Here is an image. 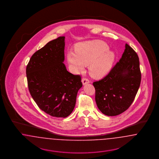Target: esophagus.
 <instances>
[{
	"instance_id": "34e87169",
	"label": "esophagus",
	"mask_w": 159,
	"mask_h": 159,
	"mask_svg": "<svg viewBox=\"0 0 159 159\" xmlns=\"http://www.w3.org/2000/svg\"><path fill=\"white\" fill-rule=\"evenodd\" d=\"M82 82L83 85L90 83V80H88L87 78H83L82 80Z\"/></svg>"
}]
</instances>
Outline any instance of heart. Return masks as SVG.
<instances>
[{
	"label": "heart",
	"instance_id": "obj_1",
	"mask_svg": "<svg viewBox=\"0 0 159 159\" xmlns=\"http://www.w3.org/2000/svg\"><path fill=\"white\" fill-rule=\"evenodd\" d=\"M76 52L68 51L67 61L75 72L82 71L89 65L91 76L100 79L110 71L114 61V54L108 51L106 43L99 40L80 42L75 46Z\"/></svg>",
	"mask_w": 159,
	"mask_h": 159
}]
</instances>
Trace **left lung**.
<instances>
[{
	"label": "left lung",
	"instance_id": "1",
	"mask_svg": "<svg viewBox=\"0 0 159 159\" xmlns=\"http://www.w3.org/2000/svg\"><path fill=\"white\" fill-rule=\"evenodd\" d=\"M141 80L138 56L126 43L119 62L105 77L93 83L99 110L108 116L126 111L135 99Z\"/></svg>",
	"mask_w": 159,
	"mask_h": 159
}]
</instances>
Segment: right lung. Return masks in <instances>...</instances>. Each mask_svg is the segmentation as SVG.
Returning a JSON list of instances; mask_svg holds the SVG:
<instances>
[{
    "mask_svg": "<svg viewBox=\"0 0 159 159\" xmlns=\"http://www.w3.org/2000/svg\"><path fill=\"white\" fill-rule=\"evenodd\" d=\"M65 37L49 42L31 57L26 75L31 95L46 113L65 118L75 108L82 83L79 75L67 70L64 61Z\"/></svg>",
    "mask_w": 159,
    "mask_h": 159,
    "instance_id": "1",
    "label": "right lung"
}]
</instances>
